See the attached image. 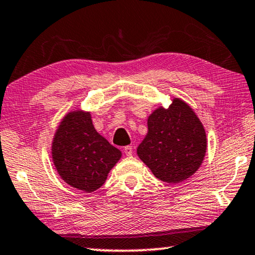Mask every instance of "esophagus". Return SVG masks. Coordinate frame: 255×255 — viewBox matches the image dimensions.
Listing matches in <instances>:
<instances>
[{"label": "esophagus", "mask_w": 255, "mask_h": 255, "mask_svg": "<svg viewBox=\"0 0 255 255\" xmlns=\"http://www.w3.org/2000/svg\"><path fill=\"white\" fill-rule=\"evenodd\" d=\"M124 152L127 156H130V155H132V146H126V147L124 148Z\"/></svg>", "instance_id": "obj_1"}]
</instances>
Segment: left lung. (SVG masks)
I'll return each mask as SVG.
<instances>
[{
	"instance_id": "left-lung-1",
	"label": "left lung",
	"mask_w": 255,
	"mask_h": 255,
	"mask_svg": "<svg viewBox=\"0 0 255 255\" xmlns=\"http://www.w3.org/2000/svg\"><path fill=\"white\" fill-rule=\"evenodd\" d=\"M148 131L137 154L157 179L178 183L191 176L204 161L207 138L204 126L187 103L174 99L147 120Z\"/></svg>"
}]
</instances>
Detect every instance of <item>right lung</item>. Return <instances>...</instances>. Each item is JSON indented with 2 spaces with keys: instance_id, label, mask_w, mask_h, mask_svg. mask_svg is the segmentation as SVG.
<instances>
[{
  "instance_id": "add662e5",
  "label": "right lung",
  "mask_w": 255,
  "mask_h": 255,
  "mask_svg": "<svg viewBox=\"0 0 255 255\" xmlns=\"http://www.w3.org/2000/svg\"><path fill=\"white\" fill-rule=\"evenodd\" d=\"M53 161L66 183L93 192L106 182L122 152L99 135L90 112L74 111L58 126L51 146Z\"/></svg>"
}]
</instances>
